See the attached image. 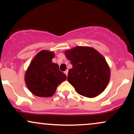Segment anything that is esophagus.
I'll list each match as a JSON object with an SVG mask.
<instances>
[{"instance_id": "1", "label": "esophagus", "mask_w": 134, "mask_h": 134, "mask_svg": "<svg viewBox=\"0 0 134 134\" xmlns=\"http://www.w3.org/2000/svg\"><path fill=\"white\" fill-rule=\"evenodd\" d=\"M64 73H65V75H66V76H67V75H68V70H65V72H64Z\"/></svg>"}]
</instances>
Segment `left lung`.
<instances>
[{
	"instance_id": "obj_1",
	"label": "left lung",
	"mask_w": 134,
	"mask_h": 134,
	"mask_svg": "<svg viewBox=\"0 0 134 134\" xmlns=\"http://www.w3.org/2000/svg\"><path fill=\"white\" fill-rule=\"evenodd\" d=\"M64 53L72 65L67 81L77 93L91 98L104 91L110 81V69L99 52L92 47L77 46Z\"/></svg>"
}]
</instances>
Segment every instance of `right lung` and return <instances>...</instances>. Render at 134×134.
I'll use <instances>...</instances> for the list:
<instances>
[{"instance_id": "obj_1", "label": "right lung", "mask_w": 134, "mask_h": 134, "mask_svg": "<svg viewBox=\"0 0 134 134\" xmlns=\"http://www.w3.org/2000/svg\"><path fill=\"white\" fill-rule=\"evenodd\" d=\"M53 52L41 50L35 56L27 67L24 80L28 90L39 97H50L67 76L60 71L57 64L52 62Z\"/></svg>"}]
</instances>
